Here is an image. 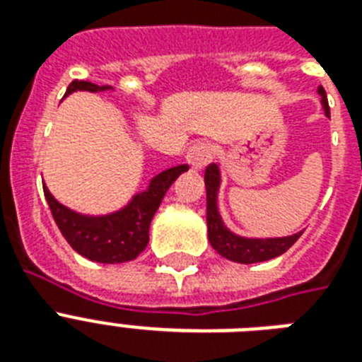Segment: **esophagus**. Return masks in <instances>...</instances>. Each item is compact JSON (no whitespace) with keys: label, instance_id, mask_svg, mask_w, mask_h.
Listing matches in <instances>:
<instances>
[{"label":"esophagus","instance_id":"obj_1","mask_svg":"<svg viewBox=\"0 0 362 362\" xmlns=\"http://www.w3.org/2000/svg\"><path fill=\"white\" fill-rule=\"evenodd\" d=\"M187 163L192 165V169L203 170L206 165L212 161V146L206 142H197L187 150Z\"/></svg>","mask_w":362,"mask_h":362}]
</instances>
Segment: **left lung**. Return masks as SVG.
Instances as JSON below:
<instances>
[{"instance_id":"obj_1","label":"left lung","mask_w":362,"mask_h":362,"mask_svg":"<svg viewBox=\"0 0 362 362\" xmlns=\"http://www.w3.org/2000/svg\"><path fill=\"white\" fill-rule=\"evenodd\" d=\"M317 93L321 95V105L325 110V116L331 118V110L327 103V93L323 88H317ZM221 176L220 167L216 163H210L204 170V186H206V226H209V240L216 252L220 253L221 257L235 261V263L252 264L261 263V261H269L274 259L281 253H286L289 247L298 240L303 235L295 233L291 237H280V238H246L238 237L233 231H229L221 220L220 210H218V192H220Z\"/></svg>"}]
</instances>
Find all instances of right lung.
I'll use <instances>...</instances> for the list:
<instances>
[{
    "instance_id": "add662e5",
    "label": "right lung",
    "mask_w": 362,
    "mask_h": 362,
    "mask_svg": "<svg viewBox=\"0 0 362 362\" xmlns=\"http://www.w3.org/2000/svg\"><path fill=\"white\" fill-rule=\"evenodd\" d=\"M78 90L95 93L112 88L98 86L86 81H73L65 95ZM187 169V165H176L159 173L150 180L148 189L136 193L124 209L105 216L78 214L58 203L47 186H42V189L56 226L75 252L95 263H125L135 259L148 246V231L156 210L159 209L170 184Z\"/></svg>"
}]
</instances>
